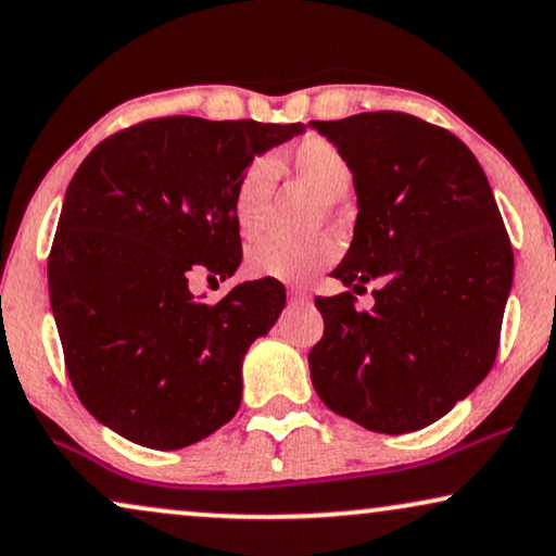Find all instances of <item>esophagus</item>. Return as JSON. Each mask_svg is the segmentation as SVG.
I'll return each mask as SVG.
<instances>
[{
  "mask_svg": "<svg viewBox=\"0 0 556 556\" xmlns=\"http://www.w3.org/2000/svg\"><path fill=\"white\" fill-rule=\"evenodd\" d=\"M288 295H291V301H299V303H308L311 301V291L303 286H291L288 288Z\"/></svg>",
  "mask_w": 556,
  "mask_h": 556,
  "instance_id": "1",
  "label": "esophagus"
}]
</instances>
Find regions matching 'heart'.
I'll return each mask as SVG.
<instances>
[{"label":"heart","mask_w":556,"mask_h":556,"mask_svg":"<svg viewBox=\"0 0 556 556\" xmlns=\"http://www.w3.org/2000/svg\"><path fill=\"white\" fill-rule=\"evenodd\" d=\"M293 179L318 200L333 204L344 200L354 185V172L349 159L341 154L337 143L324 136H306L295 143L288 156ZM276 187V162L270 156H255L232 189V219L245 240H253L263 230L265 217ZM339 257L337 240L318 235L306 242H276L265 240L250 248L248 273L255 278H273L283 283H301L314 278L318 270L329 268Z\"/></svg>","instance_id":"heart-1"}]
</instances>
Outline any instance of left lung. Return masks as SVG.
Here are the masks:
<instances>
[{"label": "left lung", "instance_id": "1", "mask_svg": "<svg viewBox=\"0 0 556 556\" xmlns=\"http://www.w3.org/2000/svg\"><path fill=\"white\" fill-rule=\"evenodd\" d=\"M354 172L359 215L331 273L356 295H318L324 337L308 367L318 397L362 428L402 435L451 413L489 375L514 280V250L473 151L400 111L311 121Z\"/></svg>", "mask_w": 556, "mask_h": 556}]
</instances>
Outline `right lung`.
<instances>
[{"label": "right lung", "instance_id": "obj_1", "mask_svg": "<svg viewBox=\"0 0 556 556\" xmlns=\"http://www.w3.org/2000/svg\"><path fill=\"white\" fill-rule=\"evenodd\" d=\"M303 124L166 116L98 143L75 172L48 261L65 369L83 407L131 443L179 451L230 422L242 359L286 306L273 278L202 303L189 280L242 261L232 189Z\"/></svg>", "mask_w": 556, "mask_h": 556}]
</instances>
